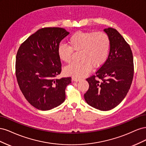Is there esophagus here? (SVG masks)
I'll return each mask as SVG.
<instances>
[{"label":"esophagus","mask_w":146,"mask_h":146,"mask_svg":"<svg viewBox=\"0 0 146 146\" xmlns=\"http://www.w3.org/2000/svg\"><path fill=\"white\" fill-rule=\"evenodd\" d=\"M72 80H73V81H74V82H78V81H80L81 79L80 78H77V77H73L72 78Z\"/></svg>","instance_id":"esophagus-1"}]
</instances>
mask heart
Instances as JSON below:
<instances>
[{
    "label": "heart",
    "mask_w": 146,
    "mask_h": 146,
    "mask_svg": "<svg viewBox=\"0 0 146 146\" xmlns=\"http://www.w3.org/2000/svg\"><path fill=\"white\" fill-rule=\"evenodd\" d=\"M68 45L60 44L57 50L59 58L69 63L73 51H80L79 61H74L64 68V73L74 77H82L89 72L91 67L98 68L107 60L110 48L108 35L103 32H77L68 39Z\"/></svg>",
    "instance_id": "1"
}]
</instances>
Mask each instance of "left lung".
<instances>
[{"mask_svg": "<svg viewBox=\"0 0 146 146\" xmlns=\"http://www.w3.org/2000/svg\"><path fill=\"white\" fill-rule=\"evenodd\" d=\"M104 32L110 39L108 57L95 75L86 78L90 86L84 98L92 107L108 111L125 98L133 80L134 65L130 45L122 35L110 27Z\"/></svg>", "mask_w": 146, "mask_h": 146, "instance_id": "1", "label": "left lung"}]
</instances>
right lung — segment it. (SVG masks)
<instances>
[{"label":"right lung","instance_id":"add662e5","mask_svg":"<svg viewBox=\"0 0 146 146\" xmlns=\"http://www.w3.org/2000/svg\"><path fill=\"white\" fill-rule=\"evenodd\" d=\"M69 33L63 28H42L30 35L17 50V83L26 100L39 110L54 108L65 100V89L71 77L56 78L61 72L57 50Z\"/></svg>","mask_w":146,"mask_h":146}]
</instances>
